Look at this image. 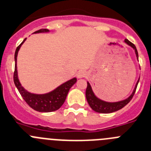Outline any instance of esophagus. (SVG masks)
Segmentation results:
<instances>
[{"mask_svg":"<svg viewBox=\"0 0 151 151\" xmlns=\"http://www.w3.org/2000/svg\"><path fill=\"white\" fill-rule=\"evenodd\" d=\"M86 75V72L85 70H79L77 74V76L78 78H82V77H85Z\"/></svg>","mask_w":151,"mask_h":151,"instance_id":"34e87169","label":"esophagus"}]
</instances>
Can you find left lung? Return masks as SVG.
Here are the masks:
<instances>
[{
	"mask_svg": "<svg viewBox=\"0 0 151 151\" xmlns=\"http://www.w3.org/2000/svg\"><path fill=\"white\" fill-rule=\"evenodd\" d=\"M124 41L125 43H127L128 45H129L130 47H132L134 50H135L137 59H138V51H137V49L136 47H135V46L134 45L132 42H130L129 40H127V39H125ZM139 79H138V82H137L136 85H135V89L133 90V92L132 93L131 96H130L128 99H125L123 101H118V102H107V101H102V100H101V99H98V98L95 96L93 92H92L90 84L87 82V88L86 89V100H87L88 101V104H89L90 108H92L93 111L98 113H101V114H109V113L115 112V111H118V110H120L121 108H123V107H125V106L132 100L133 96L135 94V90H136L137 86H138V82H139Z\"/></svg>",
	"mask_w": 151,
	"mask_h": 151,
	"instance_id": "left-lung-1",
	"label": "left lung"
}]
</instances>
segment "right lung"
<instances>
[{
	"instance_id": "1",
	"label": "right lung",
	"mask_w": 151,
	"mask_h": 151,
	"mask_svg": "<svg viewBox=\"0 0 151 151\" xmlns=\"http://www.w3.org/2000/svg\"><path fill=\"white\" fill-rule=\"evenodd\" d=\"M48 29H40L35 32V33H40V32H48ZM26 38L23 40L22 43L17 47L15 52V70L13 74V81L16 88L18 89L20 95L25 102L32 108L39 112H52L57 111L62 107L65 101L67 95L69 90L73 85L77 82V78H73L70 81H67L65 83L59 86V87L54 89L52 92L47 94H33L25 90L22 86L21 83L18 79L17 74V67H16V61H17V55L18 52Z\"/></svg>"
}]
</instances>
